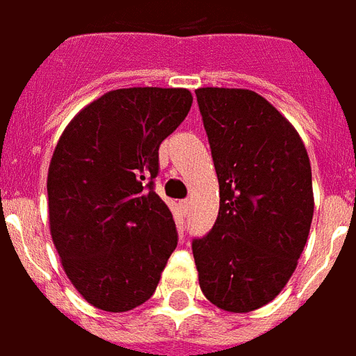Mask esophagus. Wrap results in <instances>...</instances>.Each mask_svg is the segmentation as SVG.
Here are the masks:
<instances>
[{
  "label": "esophagus",
  "mask_w": 356,
  "mask_h": 356,
  "mask_svg": "<svg viewBox=\"0 0 356 356\" xmlns=\"http://www.w3.org/2000/svg\"><path fill=\"white\" fill-rule=\"evenodd\" d=\"M180 206H181V209H184V213L187 215V213H189V209H191V200H187L186 198V200L180 202Z\"/></svg>",
  "instance_id": "34e87169"
}]
</instances>
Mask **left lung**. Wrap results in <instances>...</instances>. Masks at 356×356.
<instances>
[{
	"mask_svg": "<svg viewBox=\"0 0 356 356\" xmlns=\"http://www.w3.org/2000/svg\"><path fill=\"white\" fill-rule=\"evenodd\" d=\"M195 93L220 189L217 222L193 241L200 289L218 309L255 311L283 291L305 248L311 161L300 134L259 93Z\"/></svg>",
	"mask_w": 356,
	"mask_h": 356,
	"instance_id": "obj_1",
	"label": "left lung"
}]
</instances>
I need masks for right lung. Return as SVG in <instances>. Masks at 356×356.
I'll return each mask as SVG.
<instances>
[{
  "label": "right lung",
  "mask_w": 356,
  "mask_h": 356,
  "mask_svg": "<svg viewBox=\"0 0 356 356\" xmlns=\"http://www.w3.org/2000/svg\"><path fill=\"white\" fill-rule=\"evenodd\" d=\"M193 104L184 88H123L65 127L47 175L49 227L65 275L108 312L154 294L178 244L172 213L154 191L158 150Z\"/></svg>",
  "instance_id": "add662e5"
}]
</instances>
